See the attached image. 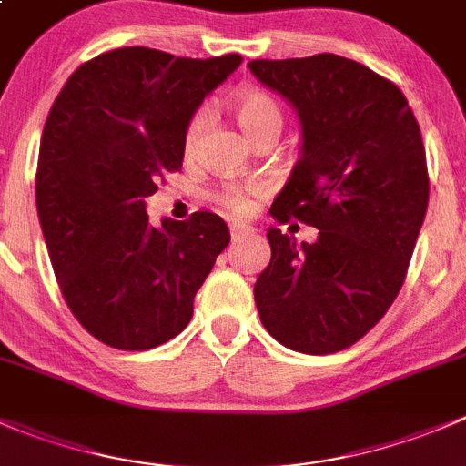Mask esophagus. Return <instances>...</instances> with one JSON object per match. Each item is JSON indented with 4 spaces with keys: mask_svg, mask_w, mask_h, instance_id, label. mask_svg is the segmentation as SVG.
<instances>
[{
    "mask_svg": "<svg viewBox=\"0 0 466 466\" xmlns=\"http://www.w3.org/2000/svg\"><path fill=\"white\" fill-rule=\"evenodd\" d=\"M229 234H232V238H246V237H252V234H255V229H252L250 225L234 223L232 228H229Z\"/></svg>",
    "mask_w": 466,
    "mask_h": 466,
    "instance_id": "1",
    "label": "esophagus"
}]
</instances>
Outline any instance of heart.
<instances>
[{
	"mask_svg": "<svg viewBox=\"0 0 466 466\" xmlns=\"http://www.w3.org/2000/svg\"><path fill=\"white\" fill-rule=\"evenodd\" d=\"M234 113H237V120L241 125L243 132L248 134V138L255 137L261 129L282 127V111H279L278 104L264 93H257V90H248V93L237 95L234 99ZM207 123H209V111L207 108H200L191 118L187 127V147L191 150L198 143L200 134L205 132ZM214 200L218 205H223L225 209L232 211L234 216H243L250 209V188L238 187V184H223L218 191L214 193Z\"/></svg>",
	"mask_w": 466,
	"mask_h": 466,
	"instance_id": "obj_1",
	"label": "heart"
}]
</instances>
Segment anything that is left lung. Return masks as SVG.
<instances>
[{
  "label": "left lung",
  "mask_w": 466,
  "mask_h": 466,
  "mask_svg": "<svg viewBox=\"0 0 466 466\" xmlns=\"http://www.w3.org/2000/svg\"><path fill=\"white\" fill-rule=\"evenodd\" d=\"M248 67L291 104L302 129L300 159L270 214L319 229L314 243L266 232L270 264L255 282L257 311L282 346L337 353L403 287L431 188L421 129L399 86L350 58H259Z\"/></svg>",
  "instance_id": "obj_1"
}]
</instances>
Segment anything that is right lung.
I'll list each match as a JSON object with an SVG mask.
<instances>
[{
	"label": "right lung",
	"instance_id": "1",
	"mask_svg": "<svg viewBox=\"0 0 466 466\" xmlns=\"http://www.w3.org/2000/svg\"><path fill=\"white\" fill-rule=\"evenodd\" d=\"M241 61L111 49L76 67L49 108L35 170L40 229L67 307L106 346L150 350L177 337L229 243L211 211L152 228L146 200L182 168L193 113Z\"/></svg>",
	"mask_w": 466,
	"mask_h": 466
}]
</instances>
